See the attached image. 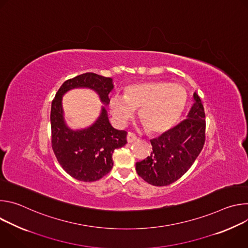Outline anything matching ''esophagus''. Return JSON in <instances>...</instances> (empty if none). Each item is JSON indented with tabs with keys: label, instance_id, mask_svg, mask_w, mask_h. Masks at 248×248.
Segmentation results:
<instances>
[{
	"label": "esophagus",
	"instance_id": "esophagus-1",
	"mask_svg": "<svg viewBox=\"0 0 248 248\" xmlns=\"http://www.w3.org/2000/svg\"><path fill=\"white\" fill-rule=\"evenodd\" d=\"M136 139H137V137H136V135H135L133 132H130V131H128V132H127L126 140H127V142H128V143H132L133 141H135Z\"/></svg>",
	"mask_w": 248,
	"mask_h": 248
}]
</instances>
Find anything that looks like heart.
Here are the masks:
<instances>
[{"label": "heart", "mask_w": 248, "mask_h": 248, "mask_svg": "<svg viewBox=\"0 0 248 248\" xmlns=\"http://www.w3.org/2000/svg\"><path fill=\"white\" fill-rule=\"evenodd\" d=\"M187 100L186 89L176 83L154 80L129 84L123 95L110 98V112L119 124H124L139 109V119L152 133L172 127L182 117Z\"/></svg>", "instance_id": "1"}]
</instances>
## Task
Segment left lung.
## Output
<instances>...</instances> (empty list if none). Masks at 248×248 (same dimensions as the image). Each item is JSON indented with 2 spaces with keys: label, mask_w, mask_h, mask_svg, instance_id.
Segmentation results:
<instances>
[{
  "label": "left lung",
  "mask_w": 248,
  "mask_h": 248,
  "mask_svg": "<svg viewBox=\"0 0 248 248\" xmlns=\"http://www.w3.org/2000/svg\"><path fill=\"white\" fill-rule=\"evenodd\" d=\"M193 100L187 119L151 139V155L136 163L138 175L146 183L155 186L174 183L189 170L200 154L205 142V113L195 92Z\"/></svg>",
  "instance_id": "8db88e82"
}]
</instances>
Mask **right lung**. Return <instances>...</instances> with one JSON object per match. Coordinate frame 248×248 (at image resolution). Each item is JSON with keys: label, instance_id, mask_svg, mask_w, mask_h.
Masks as SVG:
<instances>
[{"label": "right lung", "instance_id": "right-lung-1", "mask_svg": "<svg viewBox=\"0 0 248 248\" xmlns=\"http://www.w3.org/2000/svg\"><path fill=\"white\" fill-rule=\"evenodd\" d=\"M75 88H89L97 92L101 102L109 104L114 88L113 79L86 73L64 81L58 90L51 107L52 148L62 168L81 182L102 179L113 168L114 151L126 144L125 130L114 128L102 106L96 122L87 128H69L63 118L62 100L64 93Z\"/></svg>", "mask_w": 248, "mask_h": 248}]
</instances>
